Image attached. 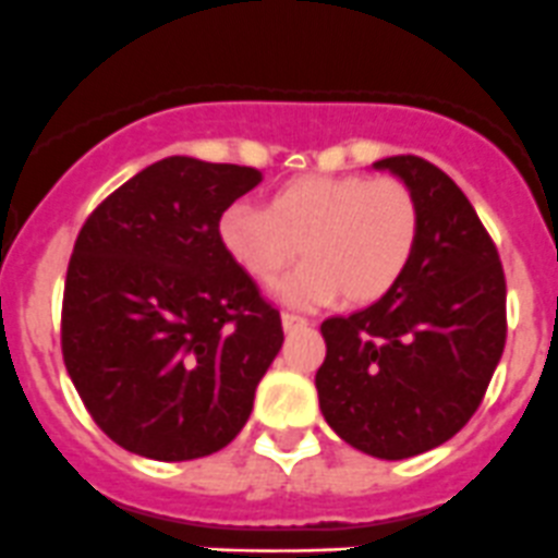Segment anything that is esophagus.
Instances as JSON below:
<instances>
[{"instance_id": "esophagus-1", "label": "esophagus", "mask_w": 558, "mask_h": 558, "mask_svg": "<svg viewBox=\"0 0 558 558\" xmlns=\"http://www.w3.org/2000/svg\"><path fill=\"white\" fill-rule=\"evenodd\" d=\"M280 322H283V329H286V332H291V329L307 327V318L294 316V313H283V316H280Z\"/></svg>"}]
</instances>
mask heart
Returning <instances> with one entry per match:
<instances>
[{
  "instance_id": "heart-1",
  "label": "heart",
  "mask_w": 558,
  "mask_h": 558,
  "mask_svg": "<svg viewBox=\"0 0 558 558\" xmlns=\"http://www.w3.org/2000/svg\"><path fill=\"white\" fill-rule=\"evenodd\" d=\"M218 231L231 262L262 286L278 283L300 253L307 258L280 286L289 305H327L340 294L371 305L403 280L420 242V207L395 177L307 174L275 187L264 213L229 207Z\"/></svg>"
}]
</instances>
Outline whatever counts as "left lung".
I'll return each mask as SVG.
<instances>
[{
	"label": "left lung",
	"instance_id": "8db88e82",
	"mask_svg": "<svg viewBox=\"0 0 558 558\" xmlns=\"http://www.w3.org/2000/svg\"><path fill=\"white\" fill-rule=\"evenodd\" d=\"M373 169L411 187L420 242L387 296L322 324L316 389L345 445L403 461L452 439L483 403L505 351L507 283L494 240L445 171L416 155Z\"/></svg>",
	"mask_w": 558,
	"mask_h": 558
}]
</instances>
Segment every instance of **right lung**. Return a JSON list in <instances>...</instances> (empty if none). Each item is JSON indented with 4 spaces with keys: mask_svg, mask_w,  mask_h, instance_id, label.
<instances>
[{
    "mask_svg": "<svg viewBox=\"0 0 558 558\" xmlns=\"http://www.w3.org/2000/svg\"><path fill=\"white\" fill-rule=\"evenodd\" d=\"M258 182L247 166L174 155L81 226L64 280V367L97 428L128 452L193 461L245 428L283 327L218 229Z\"/></svg>",
    "mask_w": 558,
    "mask_h": 558,
    "instance_id": "1",
    "label": "right lung"
}]
</instances>
